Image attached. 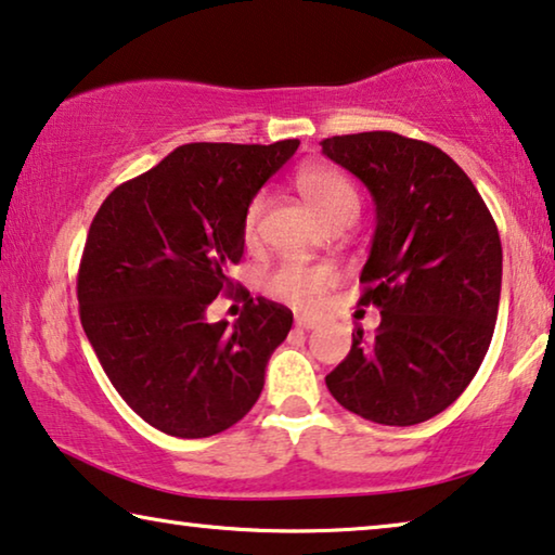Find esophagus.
Wrapping results in <instances>:
<instances>
[{"mask_svg": "<svg viewBox=\"0 0 555 555\" xmlns=\"http://www.w3.org/2000/svg\"><path fill=\"white\" fill-rule=\"evenodd\" d=\"M296 328H301V331H309V328H313L317 326V321H311V319H306V317H296Z\"/></svg>", "mask_w": 555, "mask_h": 555, "instance_id": "34e87169", "label": "esophagus"}]
</instances>
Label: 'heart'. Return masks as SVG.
<instances>
[{"mask_svg":"<svg viewBox=\"0 0 555 555\" xmlns=\"http://www.w3.org/2000/svg\"><path fill=\"white\" fill-rule=\"evenodd\" d=\"M296 192L306 206L324 221L326 227L351 221L359 211V194L341 171L328 164H306L294 177ZM263 211V198L256 196L246 206L242 234L246 242H254L256 229ZM336 284V271L328 263H284L267 279V292L276 301L299 311H317L324 304L328 288Z\"/></svg>","mask_w":555,"mask_h":555,"instance_id":"b5f03b06","label":"heart"}]
</instances>
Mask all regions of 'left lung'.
<instances>
[{"label":"left lung","mask_w":555,"mask_h":555,"mask_svg":"<svg viewBox=\"0 0 555 555\" xmlns=\"http://www.w3.org/2000/svg\"><path fill=\"white\" fill-rule=\"evenodd\" d=\"M321 152L374 196L359 304L382 309L374 338L353 331L326 386L374 424H421L459 399L489 351L501 299L499 229L474 181L434 144L361 131L324 139Z\"/></svg>","instance_id":"8db88e82"}]
</instances>
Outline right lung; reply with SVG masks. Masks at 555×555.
<instances>
[{
	"instance_id": "right-lung-1",
	"label": "right lung",
	"mask_w": 555,
	"mask_h": 555,
	"mask_svg": "<svg viewBox=\"0 0 555 555\" xmlns=\"http://www.w3.org/2000/svg\"><path fill=\"white\" fill-rule=\"evenodd\" d=\"M299 139L184 144L119 184L89 227L79 319L104 374L149 426L206 438L242 421L294 324L227 276L244 254V214ZM219 293L245 299L234 325L205 321Z\"/></svg>"
}]
</instances>
